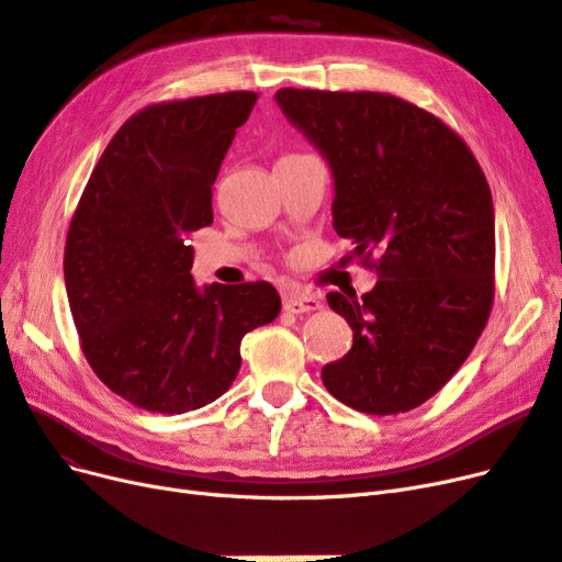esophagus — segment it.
<instances>
[{"instance_id":"obj_1","label":"esophagus","mask_w":562,"mask_h":562,"mask_svg":"<svg viewBox=\"0 0 562 562\" xmlns=\"http://www.w3.org/2000/svg\"><path fill=\"white\" fill-rule=\"evenodd\" d=\"M282 307L286 313H294V315H303V313H313V311H319L322 307V301L313 294L307 292H289L284 294L282 299Z\"/></svg>"}]
</instances>
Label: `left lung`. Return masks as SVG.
Listing matches in <instances>:
<instances>
[{
  "label": "left lung",
  "instance_id": "left-lung-1",
  "mask_svg": "<svg viewBox=\"0 0 562 562\" xmlns=\"http://www.w3.org/2000/svg\"><path fill=\"white\" fill-rule=\"evenodd\" d=\"M276 100L329 160L334 228L380 278L361 299L327 294L352 348L322 383L355 411L406 413L456 375L491 317V187L464 139L413 102L311 88Z\"/></svg>",
  "mask_w": 562,
  "mask_h": 562
}]
</instances>
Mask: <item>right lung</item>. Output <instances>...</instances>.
Wrapping results in <instances>:
<instances>
[{
  "label": "right lung",
  "instance_id": "1",
  "mask_svg": "<svg viewBox=\"0 0 562 562\" xmlns=\"http://www.w3.org/2000/svg\"><path fill=\"white\" fill-rule=\"evenodd\" d=\"M259 95L231 90L144 106L90 172L65 243L81 350L137 408L187 413L231 387L240 340L280 313L270 282L195 286L187 233L212 224V184Z\"/></svg>",
  "mask_w": 562,
  "mask_h": 562
}]
</instances>
